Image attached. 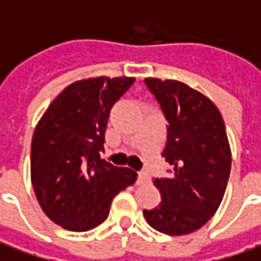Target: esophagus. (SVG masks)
Wrapping results in <instances>:
<instances>
[{
	"label": "esophagus",
	"mask_w": 261,
	"mask_h": 261,
	"mask_svg": "<svg viewBox=\"0 0 261 261\" xmlns=\"http://www.w3.org/2000/svg\"><path fill=\"white\" fill-rule=\"evenodd\" d=\"M149 181V176L147 172H144V171H141V172H138V178H137V184L138 185H143V184H145V182Z\"/></svg>",
	"instance_id": "esophagus-1"
}]
</instances>
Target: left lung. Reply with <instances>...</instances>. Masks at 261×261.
I'll return each instance as SVG.
<instances>
[{
    "mask_svg": "<svg viewBox=\"0 0 261 261\" xmlns=\"http://www.w3.org/2000/svg\"><path fill=\"white\" fill-rule=\"evenodd\" d=\"M144 82L168 121L162 156L174 167L171 178L154 179L161 202L144 209V218L158 232L188 234L205 225L223 199L232 165L225 123L218 107L185 83Z\"/></svg>",
    "mask_w": 261,
    "mask_h": 261,
    "instance_id": "left-lung-1",
    "label": "left lung"
}]
</instances>
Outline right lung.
Segmentation results:
<instances>
[{
  "mask_svg": "<svg viewBox=\"0 0 261 261\" xmlns=\"http://www.w3.org/2000/svg\"><path fill=\"white\" fill-rule=\"evenodd\" d=\"M134 80L100 76L74 82L36 125L31 181L42 211L63 229L86 232L101 225L114 196L136 182V171L100 158L110 110Z\"/></svg>",
  "mask_w": 261,
  "mask_h": 261,
  "instance_id": "right-lung-1",
  "label": "right lung"
}]
</instances>
